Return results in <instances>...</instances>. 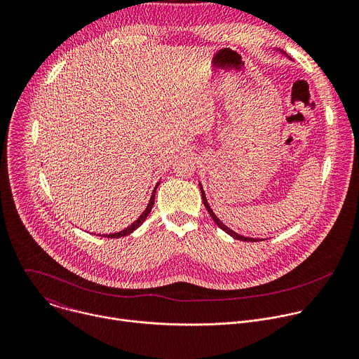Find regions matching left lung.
I'll use <instances>...</instances> for the list:
<instances>
[{
  "instance_id": "obj_1",
  "label": "left lung",
  "mask_w": 359,
  "mask_h": 359,
  "mask_svg": "<svg viewBox=\"0 0 359 359\" xmlns=\"http://www.w3.org/2000/svg\"><path fill=\"white\" fill-rule=\"evenodd\" d=\"M200 186V191H201V198H203V203H204V206H206V209H208V212H209V215L212 216V219L215 220V223L222 229V230H224L227 234H230L233 238H237V240H241V241H259V238H252V237H244V236H240V234H237L236 231H233V230H230L227 226H224L220 220H219V217L213 213V210L210 209V206H209V203H208V198H206V194H204V190H203V187H201V184H198Z\"/></svg>"
}]
</instances>
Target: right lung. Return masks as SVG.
<instances>
[{"mask_svg":"<svg viewBox=\"0 0 359 359\" xmlns=\"http://www.w3.org/2000/svg\"><path fill=\"white\" fill-rule=\"evenodd\" d=\"M158 186H159V183L156 184V187H155V190H153V193H151V196H150V200H149V204H147V208L144 209V212L137 217V220L136 222H133L129 227H126L125 230H122V231H118V233H112V234H104L102 237H108V238H119V237H123V236H128V234H130L132 231H135L144 220H146V217L149 216V213H150V210H151V208H153V204H155V194H156V189H158Z\"/></svg>","mask_w":359,"mask_h":359,"instance_id":"1","label":"right lung"}]
</instances>
